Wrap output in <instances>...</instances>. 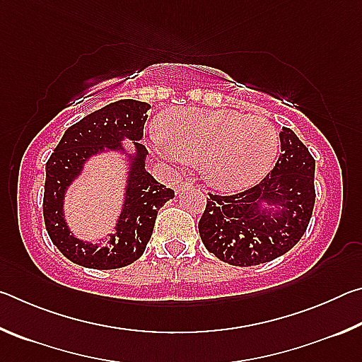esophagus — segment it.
I'll use <instances>...</instances> for the list:
<instances>
[{
	"label": "esophagus",
	"mask_w": 362,
	"mask_h": 362,
	"mask_svg": "<svg viewBox=\"0 0 362 362\" xmlns=\"http://www.w3.org/2000/svg\"><path fill=\"white\" fill-rule=\"evenodd\" d=\"M189 187H192V183H189V182L179 180V182H177V185H175V193H182L183 189H188Z\"/></svg>",
	"instance_id": "obj_1"
}]
</instances>
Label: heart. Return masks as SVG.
<instances>
[{
	"instance_id": "1",
	"label": "heart",
	"mask_w": 362,
	"mask_h": 362,
	"mask_svg": "<svg viewBox=\"0 0 362 362\" xmlns=\"http://www.w3.org/2000/svg\"><path fill=\"white\" fill-rule=\"evenodd\" d=\"M151 139L169 161L201 164L206 182L222 192L255 185L279 155L276 127L236 110H175L166 116V132L153 129Z\"/></svg>"
}]
</instances>
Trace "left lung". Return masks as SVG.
Returning <instances> with one entry per match:
<instances>
[{
	"mask_svg": "<svg viewBox=\"0 0 362 362\" xmlns=\"http://www.w3.org/2000/svg\"><path fill=\"white\" fill-rule=\"evenodd\" d=\"M279 139L281 155L259 185L207 198L199 236L209 252L230 265L278 259L296 246L310 223L316 198L315 158L289 127H283Z\"/></svg>",
	"mask_w": 362,
	"mask_h": 362,
	"instance_id": "1",
	"label": "left lung"
}]
</instances>
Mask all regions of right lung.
<instances>
[{
    "instance_id": "right-lung-1",
    "label": "right lung",
    "mask_w": 362,
    "mask_h": 362,
    "mask_svg": "<svg viewBox=\"0 0 362 362\" xmlns=\"http://www.w3.org/2000/svg\"><path fill=\"white\" fill-rule=\"evenodd\" d=\"M150 105L132 99L108 103L70 126L46 163L42 214L47 235L54 246L76 265L94 269H115L136 262L148 244L158 211L174 198L166 188L146 173V151L139 140ZM124 138L133 140L131 153L122 146ZM103 151H119L128 161L127 193L114 231L102 243L79 240L64 220L66 189L81 175L83 164Z\"/></svg>"
}]
</instances>
